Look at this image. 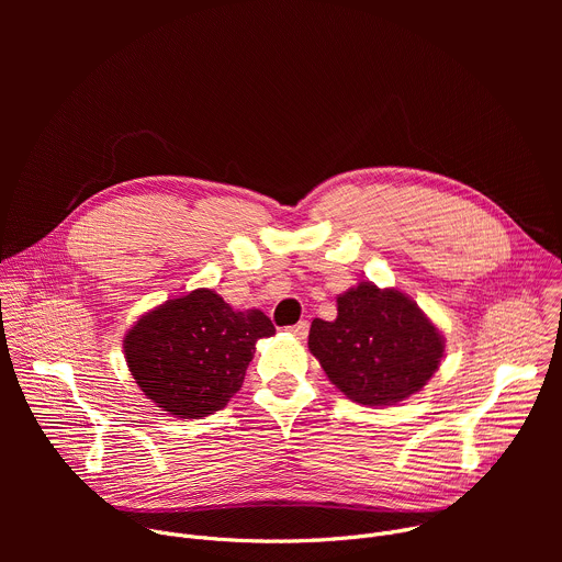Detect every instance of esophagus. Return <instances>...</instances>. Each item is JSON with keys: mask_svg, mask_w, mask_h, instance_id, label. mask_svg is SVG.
Returning <instances> with one entry per match:
<instances>
[{"mask_svg": "<svg viewBox=\"0 0 562 562\" xmlns=\"http://www.w3.org/2000/svg\"><path fill=\"white\" fill-rule=\"evenodd\" d=\"M289 331L295 336V338H300V340H304L306 336H308V323L306 319H300L297 325H293V327H289Z\"/></svg>", "mask_w": 562, "mask_h": 562, "instance_id": "1", "label": "esophagus"}]
</instances>
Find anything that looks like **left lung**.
I'll return each instance as SVG.
<instances>
[{
  "instance_id": "8db88e82",
  "label": "left lung",
  "mask_w": 562,
  "mask_h": 562,
  "mask_svg": "<svg viewBox=\"0 0 562 562\" xmlns=\"http://www.w3.org/2000/svg\"><path fill=\"white\" fill-rule=\"evenodd\" d=\"M308 349L353 403L386 407L427 384L445 345L414 300L360 282L338 297L334 323L313 319Z\"/></svg>"
}]
</instances>
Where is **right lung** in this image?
Here are the masks:
<instances>
[{"label": "right lung", "mask_w": 562, "mask_h": 562, "mask_svg": "<svg viewBox=\"0 0 562 562\" xmlns=\"http://www.w3.org/2000/svg\"><path fill=\"white\" fill-rule=\"evenodd\" d=\"M273 334L262 311H233L217 293L195 289L142 315L124 338V353L157 407L204 418L239 391L256 342Z\"/></svg>", "instance_id": "add662e5"}]
</instances>
